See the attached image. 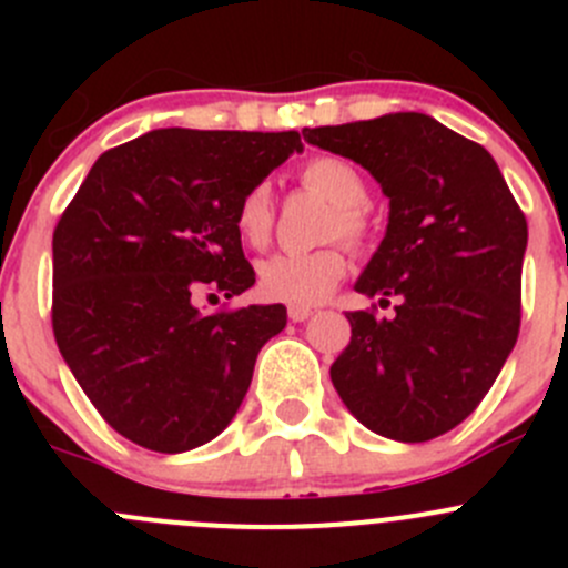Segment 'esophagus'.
I'll return each instance as SVG.
<instances>
[{"instance_id":"1","label":"esophagus","mask_w":568,"mask_h":568,"mask_svg":"<svg viewBox=\"0 0 568 568\" xmlns=\"http://www.w3.org/2000/svg\"><path fill=\"white\" fill-rule=\"evenodd\" d=\"M313 316V307H305V305H291L288 307V318L291 321H307Z\"/></svg>"}]
</instances>
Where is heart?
Returning a JSON list of instances; mask_svg holds the SVG:
<instances>
[{
	"label": "heart",
	"instance_id": "obj_1",
	"mask_svg": "<svg viewBox=\"0 0 568 568\" xmlns=\"http://www.w3.org/2000/svg\"><path fill=\"white\" fill-rule=\"evenodd\" d=\"M300 178L307 189L335 203L324 236L343 239L352 247H363L374 233V220L365 205L368 200L365 175L348 159L313 156L302 164ZM274 216L277 211H274L272 186L261 181L252 183L242 194L233 222H236V233L242 236V242L261 250L272 242ZM346 268V250L337 244L313 252H280L257 266V288L263 296L285 302V305H318L341 285Z\"/></svg>",
	"mask_w": 568,
	"mask_h": 568
}]
</instances>
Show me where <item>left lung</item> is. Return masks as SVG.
<instances>
[{
  "label": "left lung",
  "instance_id": "left-lung-1",
  "mask_svg": "<svg viewBox=\"0 0 568 568\" xmlns=\"http://www.w3.org/2000/svg\"><path fill=\"white\" fill-rule=\"evenodd\" d=\"M363 164L390 197L379 250L354 288L393 318L346 313L352 343L329 376L371 432L426 443L495 385L523 321L528 222L486 148L420 112L302 131Z\"/></svg>",
  "mask_w": 568,
  "mask_h": 568
}]
</instances>
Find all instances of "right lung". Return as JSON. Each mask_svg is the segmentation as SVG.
<instances>
[{"label":"right lung","instance_id":"obj_1","mask_svg":"<svg viewBox=\"0 0 568 568\" xmlns=\"http://www.w3.org/2000/svg\"><path fill=\"white\" fill-rule=\"evenodd\" d=\"M300 148V131H148L101 153L62 211L51 242L54 341L131 443L192 450L242 406L285 307L203 313L197 296L231 300L255 283L233 214Z\"/></svg>","mask_w":568,"mask_h":568}]
</instances>
